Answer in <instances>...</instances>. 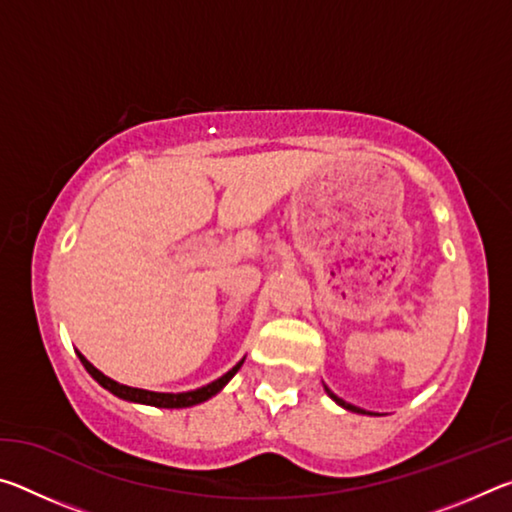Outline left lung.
I'll return each instance as SVG.
<instances>
[{
  "label": "left lung",
  "mask_w": 512,
  "mask_h": 512,
  "mask_svg": "<svg viewBox=\"0 0 512 512\" xmlns=\"http://www.w3.org/2000/svg\"><path fill=\"white\" fill-rule=\"evenodd\" d=\"M325 386V384H323ZM325 393L329 395V397H332V400L336 402V404H339V406H343V409L345 411H352V413H361V415H372V413H368V411H363V409H359V406H354V404H350V402H345V400H341V397L339 395H334L332 391H329V388L325 386Z\"/></svg>",
  "instance_id": "1"
}]
</instances>
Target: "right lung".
<instances>
[{
	"mask_svg": "<svg viewBox=\"0 0 512 512\" xmlns=\"http://www.w3.org/2000/svg\"><path fill=\"white\" fill-rule=\"evenodd\" d=\"M79 354L81 363L85 366V370L90 372L92 379H97L99 384L110 391L112 395H117L119 400H126V402H135V404H146V406H158V409H187V406H196L201 402H207L210 397H214L216 393L223 391V386L228 384V381L237 375V370L244 366V359H241L237 366H232L228 372H225L223 377L214 379L212 384L196 388V391H187V393H155V391H144V388H133V386H126V384H119V381L110 379L103 375L101 370H97L92 366V363L83 357L81 352Z\"/></svg>",
	"mask_w": 512,
	"mask_h": 512,
	"instance_id": "right-lung-1",
	"label": "right lung"
}]
</instances>
